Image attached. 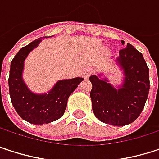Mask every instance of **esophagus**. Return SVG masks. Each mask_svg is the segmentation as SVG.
Returning a JSON list of instances; mask_svg holds the SVG:
<instances>
[{
  "label": "esophagus",
  "instance_id": "1",
  "mask_svg": "<svg viewBox=\"0 0 159 159\" xmlns=\"http://www.w3.org/2000/svg\"><path fill=\"white\" fill-rule=\"evenodd\" d=\"M90 75H91V70H90L89 68H86V69H84V70L82 71V76H83L85 79H88Z\"/></svg>",
  "mask_w": 159,
  "mask_h": 159
}]
</instances>
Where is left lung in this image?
I'll list each match as a JSON object with an SVG mask.
<instances>
[{
  "mask_svg": "<svg viewBox=\"0 0 159 159\" xmlns=\"http://www.w3.org/2000/svg\"><path fill=\"white\" fill-rule=\"evenodd\" d=\"M124 45V40H121ZM115 62L122 70V84L114 86L102 74L92 75L90 96L93 111L100 121L113 125H128L140 116L148 97L149 68L143 54L127 43Z\"/></svg>",
  "mask_w": 159,
  "mask_h": 159,
  "instance_id": "8db88e82",
  "label": "left lung"
}]
</instances>
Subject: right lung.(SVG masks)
Here are the masks:
<instances>
[{"mask_svg":"<svg viewBox=\"0 0 159 159\" xmlns=\"http://www.w3.org/2000/svg\"><path fill=\"white\" fill-rule=\"evenodd\" d=\"M41 41L37 39L21 48L11 62L8 80L12 104L17 114L35 125L48 124L59 119L65 113L69 95L77 89L83 78L58 80L45 93L31 92L23 80L24 63L29 53Z\"/></svg>","mask_w":159,"mask_h":159,"instance_id":"obj_1","label":"right lung"}]
</instances>
